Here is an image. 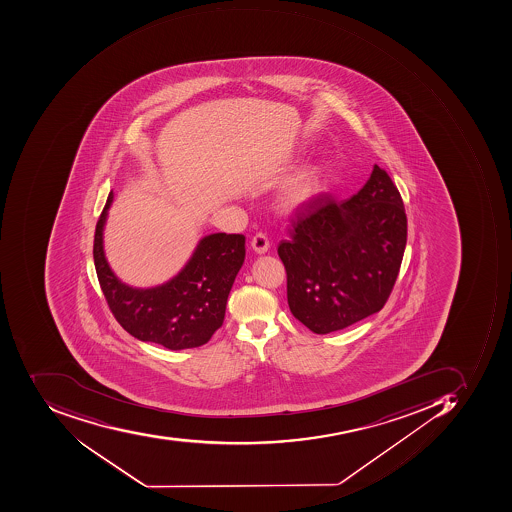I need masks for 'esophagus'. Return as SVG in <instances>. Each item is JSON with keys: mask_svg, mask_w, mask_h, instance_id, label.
I'll use <instances>...</instances> for the list:
<instances>
[{"mask_svg": "<svg viewBox=\"0 0 512 512\" xmlns=\"http://www.w3.org/2000/svg\"><path fill=\"white\" fill-rule=\"evenodd\" d=\"M251 246L257 254L268 252V249L271 248L268 235L264 234V232H257V234L252 237Z\"/></svg>", "mask_w": 512, "mask_h": 512, "instance_id": "1", "label": "esophagus"}]
</instances>
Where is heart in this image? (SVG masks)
Here are the masks:
<instances>
[{
  "instance_id": "heart-1",
  "label": "heart",
  "mask_w": 512,
  "mask_h": 512,
  "mask_svg": "<svg viewBox=\"0 0 512 512\" xmlns=\"http://www.w3.org/2000/svg\"><path fill=\"white\" fill-rule=\"evenodd\" d=\"M318 188H320V178H318L317 172H301L284 186L280 195L281 204L284 208H297L314 198Z\"/></svg>"
}]
</instances>
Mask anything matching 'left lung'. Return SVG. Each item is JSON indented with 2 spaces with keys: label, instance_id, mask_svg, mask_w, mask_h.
<instances>
[{
  "label": "left lung",
  "instance_id": "1",
  "mask_svg": "<svg viewBox=\"0 0 512 512\" xmlns=\"http://www.w3.org/2000/svg\"><path fill=\"white\" fill-rule=\"evenodd\" d=\"M278 244L292 315L329 334L375 314L394 289L405 254L408 218L400 192L375 164L368 183L345 201L312 198Z\"/></svg>",
  "mask_w": 512,
  "mask_h": 512
}]
</instances>
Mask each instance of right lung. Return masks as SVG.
I'll return each mask as SVG.
<instances>
[{"label": "right lung", "mask_w": 512, "mask_h": 512, "mask_svg": "<svg viewBox=\"0 0 512 512\" xmlns=\"http://www.w3.org/2000/svg\"><path fill=\"white\" fill-rule=\"evenodd\" d=\"M112 198L109 194L95 228L94 263L115 320L132 337L171 351L206 345L223 324L228 295L246 255L244 235H208L177 277L158 288L134 289L115 277L104 257L103 228Z\"/></svg>", "instance_id": "add662e5"}]
</instances>
